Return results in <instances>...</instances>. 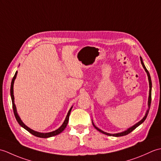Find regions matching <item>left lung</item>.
<instances>
[{
	"mask_svg": "<svg viewBox=\"0 0 161 161\" xmlns=\"http://www.w3.org/2000/svg\"><path fill=\"white\" fill-rule=\"evenodd\" d=\"M141 64H142V65L143 68H144V69H145V70L146 71L147 74L148 80H149V99H148V110L147 111L146 114H145V115L144 116V117H143V118L141 119V121H139L138 123H136V125H134L133 126H132L131 127L129 128L127 130H126V131H122V132H121V133H114V134H112V133H107V132H104V131H102V130H101V129H100L99 128H97V126H95V125L93 124V122H93V125L94 126V127H95V129H96L97 130V131H99L101 132V133H104V134L107 135V136H115V137H119V136H126V135L129 134V133H131L132 131H133V130H134L136 127H138V126L140 125H141L142 123L145 120V119L147 118V115H148V114H149V108H150V105H151V101H152V84L151 77H150L149 73L148 72V70H147V68H146V67H145V64H144V63H143L142 57H141Z\"/></svg>",
	"mask_w": 161,
	"mask_h": 161,
	"instance_id": "obj_1",
	"label": "left lung"
}]
</instances>
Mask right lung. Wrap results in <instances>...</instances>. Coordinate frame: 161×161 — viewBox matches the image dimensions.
<instances>
[{
	"instance_id": "add662e5",
	"label": "right lung",
	"mask_w": 161,
	"mask_h": 161,
	"mask_svg": "<svg viewBox=\"0 0 161 161\" xmlns=\"http://www.w3.org/2000/svg\"><path fill=\"white\" fill-rule=\"evenodd\" d=\"M18 72H16V73L14 75V76L12 80V83H11V88H10V94H11V98H12V107H13V111H14V116L16 119L17 122H18L19 124L23 127L25 129H26L27 131L28 132H30V133H32V135L36 136V137H39V138H49V137H52V136H57L58 134H59L60 133L62 132L65 129V128L66 127V126L68 125V119H69V116H70V111H71V109L73 108L72 107L69 111L68 112V114L66 115V118L65 119V120L64 122V123L62 124L60 127L59 129H57V130L52 132H49V133H40L38 131H34V130L31 129L30 128H29L28 126H27L24 123L22 122L21 119H20L19 115L17 114V111H16V105L14 104V80L16 77V75Z\"/></svg>"
}]
</instances>
